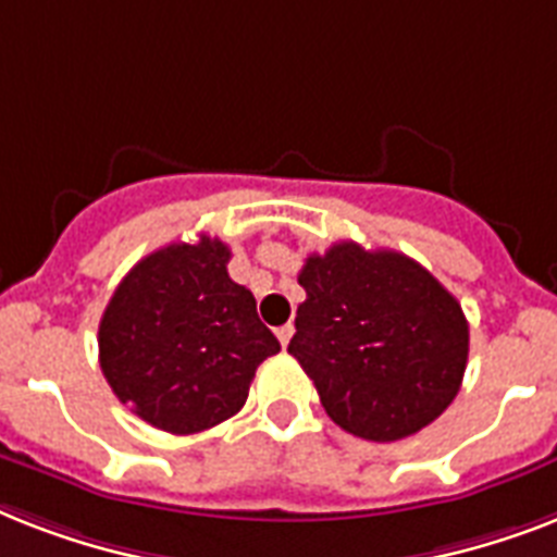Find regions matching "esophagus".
<instances>
[{
    "label": "esophagus",
    "instance_id": "34e87169",
    "mask_svg": "<svg viewBox=\"0 0 557 557\" xmlns=\"http://www.w3.org/2000/svg\"><path fill=\"white\" fill-rule=\"evenodd\" d=\"M292 335H295V326H292V323H286V326H280V330H277V338H280V344H283V347H288Z\"/></svg>",
    "mask_w": 557,
    "mask_h": 557
}]
</instances>
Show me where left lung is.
<instances>
[{"label":"left lung","mask_w":557,"mask_h":557,"mask_svg":"<svg viewBox=\"0 0 557 557\" xmlns=\"http://www.w3.org/2000/svg\"><path fill=\"white\" fill-rule=\"evenodd\" d=\"M288 352L338 428L370 442L413 436L445 413L468 364L462 306L398 251L335 243L309 253Z\"/></svg>","instance_id":"8db88e82"}]
</instances>
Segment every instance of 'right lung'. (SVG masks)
<instances>
[{"label":"right lung","instance_id":"right-lung-1","mask_svg":"<svg viewBox=\"0 0 557 557\" xmlns=\"http://www.w3.org/2000/svg\"><path fill=\"white\" fill-rule=\"evenodd\" d=\"M231 248L201 234L144 257L100 318V370L144 422L199 433L239 413L257 367L280 341L257 300L227 277Z\"/></svg>","mask_w":557,"mask_h":557}]
</instances>
